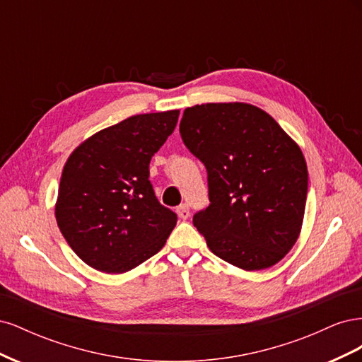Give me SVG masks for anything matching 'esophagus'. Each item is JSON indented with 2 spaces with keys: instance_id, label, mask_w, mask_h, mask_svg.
<instances>
[{
  "instance_id": "esophagus-1",
  "label": "esophagus",
  "mask_w": 362,
  "mask_h": 362,
  "mask_svg": "<svg viewBox=\"0 0 362 362\" xmlns=\"http://www.w3.org/2000/svg\"><path fill=\"white\" fill-rule=\"evenodd\" d=\"M177 213H178L180 218H182V221H187V218L190 217V210H189V206L185 205V204H182V205H180L177 208Z\"/></svg>"
}]
</instances>
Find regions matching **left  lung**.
Masks as SVG:
<instances>
[{
    "instance_id": "1",
    "label": "left lung",
    "mask_w": 362,
    "mask_h": 362,
    "mask_svg": "<svg viewBox=\"0 0 362 362\" xmlns=\"http://www.w3.org/2000/svg\"><path fill=\"white\" fill-rule=\"evenodd\" d=\"M180 133L208 172L211 204L193 216L206 246L246 272L275 266L303 223L308 170L299 145L246 103L185 108Z\"/></svg>"
}]
</instances>
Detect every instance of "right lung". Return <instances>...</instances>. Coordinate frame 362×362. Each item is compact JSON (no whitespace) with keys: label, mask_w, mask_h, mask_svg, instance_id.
Here are the masks:
<instances>
[{"label":"right lung","mask_w":362,"mask_h":362,"mask_svg":"<svg viewBox=\"0 0 362 362\" xmlns=\"http://www.w3.org/2000/svg\"><path fill=\"white\" fill-rule=\"evenodd\" d=\"M178 116L180 110L131 116L86 139L66 160L56 221L87 266L125 273L166 243L177 214L157 201L149 163Z\"/></svg>","instance_id":"add662e5"}]
</instances>
